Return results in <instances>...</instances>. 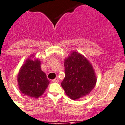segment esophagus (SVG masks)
<instances>
[{"instance_id":"1","label":"esophagus","mask_w":125,"mask_h":125,"mask_svg":"<svg viewBox=\"0 0 125 125\" xmlns=\"http://www.w3.org/2000/svg\"><path fill=\"white\" fill-rule=\"evenodd\" d=\"M52 82H59V79L58 77H56L55 79L52 80Z\"/></svg>"}]
</instances>
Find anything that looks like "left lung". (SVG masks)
Masks as SVG:
<instances>
[{"label": "left lung", "mask_w": 125, "mask_h": 125, "mask_svg": "<svg viewBox=\"0 0 125 125\" xmlns=\"http://www.w3.org/2000/svg\"><path fill=\"white\" fill-rule=\"evenodd\" d=\"M64 61L65 77L61 85L66 94L72 99L88 95L97 81L91 63L76 51L72 52Z\"/></svg>", "instance_id": "8db88e82"}]
</instances>
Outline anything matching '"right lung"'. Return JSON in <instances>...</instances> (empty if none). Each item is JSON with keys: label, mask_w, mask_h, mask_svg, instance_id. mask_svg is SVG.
Wrapping results in <instances>:
<instances>
[{"label": "right lung", "mask_w": 125, "mask_h": 125, "mask_svg": "<svg viewBox=\"0 0 125 125\" xmlns=\"http://www.w3.org/2000/svg\"><path fill=\"white\" fill-rule=\"evenodd\" d=\"M33 55L25 61L17 75V82L21 92L33 98L40 97L47 88L50 81L41 69V62L32 60Z\"/></svg>", "instance_id": "1"}]
</instances>
